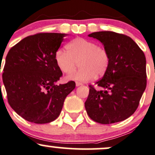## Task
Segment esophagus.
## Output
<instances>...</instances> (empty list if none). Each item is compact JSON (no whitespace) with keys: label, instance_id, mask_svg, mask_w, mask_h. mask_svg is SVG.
Segmentation results:
<instances>
[{"label":"esophagus","instance_id":"esophagus-1","mask_svg":"<svg viewBox=\"0 0 155 155\" xmlns=\"http://www.w3.org/2000/svg\"><path fill=\"white\" fill-rule=\"evenodd\" d=\"M75 84H76V86H82L83 85L81 83H80V82H76Z\"/></svg>","mask_w":155,"mask_h":155}]
</instances>
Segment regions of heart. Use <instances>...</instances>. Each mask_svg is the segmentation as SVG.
<instances>
[{
  "label": "heart",
  "mask_w": 155,
  "mask_h": 155,
  "mask_svg": "<svg viewBox=\"0 0 155 155\" xmlns=\"http://www.w3.org/2000/svg\"><path fill=\"white\" fill-rule=\"evenodd\" d=\"M66 51L60 49L54 54V61L58 69L68 75L69 81L81 82L90 81L97 74L101 76L106 73L110 63V57L106 49L98 46L94 41L83 38L72 40L66 46ZM81 69L72 73L77 62Z\"/></svg>",
  "instance_id": "1"
}]
</instances>
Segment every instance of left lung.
I'll return each mask as SVG.
<instances>
[{
    "instance_id": "obj_1",
    "label": "left lung",
    "mask_w": 155,
    "mask_h": 155,
    "mask_svg": "<svg viewBox=\"0 0 155 155\" xmlns=\"http://www.w3.org/2000/svg\"><path fill=\"white\" fill-rule=\"evenodd\" d=\"M110 57L109 68L96 83L102 90L89 86L85 108L91 120L110 124L127 119L137 109L146 87V61L143 51L130 37L114 31L93 32Z\"/></svg>"
}]
</instances>
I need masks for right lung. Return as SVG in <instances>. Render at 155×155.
Instances as JSON below:
<instances>
[{"label": "right lung", "instance_id": "obj_1", "mask_svg": "<svg viewBox=\"0 0 155 155\" xmlns=\"http://www.w3.org/2000/svg\"><path fill=\"white\" fill-rule=\"evenodd\" d=\"M66 34L38 33L12 47L3 73L9 104L21 117L47 124L60 115L65 98L75 88L74 81L57 85L62 76L54 54Z\"/></svg>", "mask_w": 155, "mask_h": 155}]
</instances>
